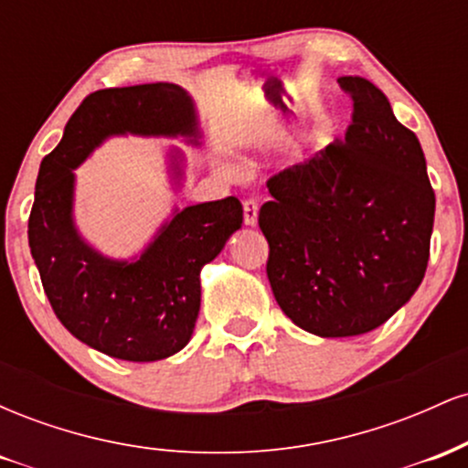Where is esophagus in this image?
<instances>
[{
  "instance_id": "obj_1",
  "label": "esophagus",
  "mask_w": 468,
  "mask_h": 468,
  "mask_svg": "<svg viewBox=\"0 0 468 468\" xmlns=\"http://www.w3.org/2000/svg\"><path fill=\"white\" fill-rule=\"evenodd\" d=\"M257 213H260V204L257 200H244V224L246 227H255L257 224Z\"/></svg>"
}]
</instances>
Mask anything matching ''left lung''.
<instances>
[{
  "label": "left lung",
  "instance_id": "8db88e82",
  "mask_svg": "<svg viewBox=\"0 0 468 468\" xmlns=\"http://www.w3.org/2000/svg\"><path fill=\"white\" fill-rule=\"evenodd\" d=\"M338 85L352 99L346 138L272 176L260 208L279 308L325 338L372 332L410 302L436 213L420 143L388 96L361 77Z\"/></svg>",
  "mask_w": 468,
  "mask_h": 468
}]
</instances>
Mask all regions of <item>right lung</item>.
<instances>
[{"mask_svg": "<svg viewBox=\"0 0 468 468\" xmlns=\"http://www.w3.org/2000/svg\"><path fill=\"white\" fill-rule=\"evenodd\" d=\"M186 136L197 143L191 96L174 83L92 92L41 160L28 244L57 319L85 346L149 363L180 352L200 313V271L241 227L238 197L176 211L133 261H116L80 239L72 219L74 171L107 136ZM176 174H182L174 160Z\"/></svg>", "mask_w": 468, "mask_h": 468, "instance_id": "obj_1", "label": "right lung"}]
</instances>
